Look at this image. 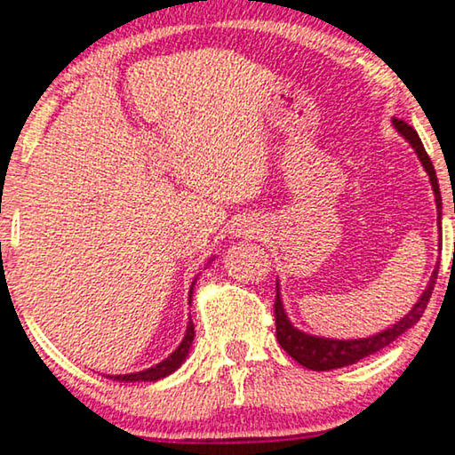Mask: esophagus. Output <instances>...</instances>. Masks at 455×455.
I'll return each instance as SVG.
<instances>
[{
	"instance_id": "esophagus-1",
	"label": "esophagus",
	"mask_w": 455,
	"mask_h": 455,
	"mask_svg": "<svg viewBox=\"0 0 455 455\" xmlns=\"http://www.w3.org/2000/svg\"><path fill=\"white\" fill-rule=\"evenodd\" d=\"M242 234H244V235H248V234H251V229H246V232H242Z\"/></svg>"
}]
</instances>
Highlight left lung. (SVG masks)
<instances>
[{"label":"left lung","mask_w":455,"mask_h":455,"mask_svg":"<svg viewBox=\"0 0 455 455\" xmlns=\"http://www.w3.org/2000/svg\"><path fill=\"white\" fill-rule=\"evenodd\" d=\"M394 126L397 128V132H400L403 139H406L410 145L414 147L416 155H419L422 165H425L428 178H431V184L435 190V201H437V209H439V223H441V192H439V182H437V173H435L433 161L427 155L425 147H422V142L419 139V134H416V130L410 126V124L394 117ZM437 273H439V267H435L433 275H431V279H428L427 290L422 291L419 302H416L414 308L410 310L403 319L397 321L394 327L385 329V331L372 335V338L346 339V341L344 339L315 338V335L298 331V329L291 325V323L288 321V316H285V313H283V304H282V300H279V288H277L275 304H273V308H275V335H277L279 346H282L298 364L307 366V369H310V371H331V369H341V366L358 363V360H363L366 356H371V354L383 350L385 346H389L391 341L400 338L403 331H408L410 327H414L416 323L420 321V316H422V313H425V308L428 304V298H431V294H433L435 283H437Z\"/></svg>","instance_id":"obj_1"}]
</instances>
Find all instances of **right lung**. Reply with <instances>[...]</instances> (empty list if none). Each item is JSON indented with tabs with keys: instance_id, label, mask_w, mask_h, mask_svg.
<instances>
[{
	"instance_id": "1",
	"label": "right lung",
	"mask_w": 455,
	"mask_h": 455,
	"mask_svg": "<svg viewBox=\"0 0 455 455\" xmlns=\"http://www.w3.org/2000/svg\"><path fill=\"white\" fill-rule=\"evenodd\" d=\"M192 296V291H190ZM192 339H195V325H192V321L188 323V329H186V335L182 339V344L178 346V350L172 354V356H167L164 363H159L157 366H151V369L142 371V372H132V375H116V377H109L114 379V381H126V383H136V381H159V379H164L167 375H172L173 371L178 369L180 364L184 363L186 356H188L190 352V346H192Z\"/></svg>"
}]
</instances>
